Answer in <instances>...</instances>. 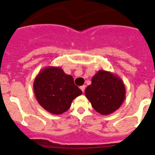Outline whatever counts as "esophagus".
<instances>
[{"label": "esophagus", "mask_w": 155, "mask_h": 155, "mask_svg": "<svg viewBox=\"0 0 155 155\" xmlns=\"http://www.w3.org/2000/svg\"><path fill=\"white\" fill-rule=\"evenodd\" d=\"M80 89L82 90V92L85 91V85H82V86L80 87Z\"/></svg>", "instance_id": "esophagus-1"}]
</instances>
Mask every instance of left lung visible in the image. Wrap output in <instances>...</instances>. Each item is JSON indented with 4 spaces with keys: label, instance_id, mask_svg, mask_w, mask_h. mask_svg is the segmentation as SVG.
Masks as SVG:
<instances>
[{
    "label": "left lung",
    "instance_id": "left-lung-1",
    "mask_svg": "<svg viewBox=\"0 0 155 155\" xmlns=\"http://www.w3.org/2000/svg\"><path fill=\"white\" fill-rule=\"evenodd\" d=\"M125 86L117 75L99 70L92 77L91 84L85 89V94L92 107L101 115L113 113L122 105L125 99Z\"/></svg>",
    "mask_w": 155,
    "mask_h": 155
}]
</instances>
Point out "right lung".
I'll return each instance as SVG.
<instances>
[{
  "label": "right lung",
  "mask_w": 155,
  "mask_h": 155,
  "mask_svg": "<svg viewBox=\"0 0 155 155\" xmlns=\"http://www.w3.org/2000/svg\"><path fill=\"white\" fill-rule=\"evenodd\" d=\"M33 87L39 104L53 115L68 111L73 100L82 94L74 84L73 76L60 67L48 66L40 70Z\"/></svg>",
  "instance_id": "obj_1"
}]
</instances>
